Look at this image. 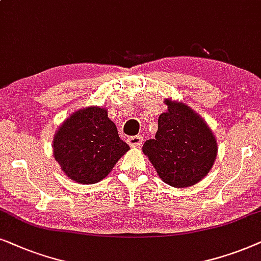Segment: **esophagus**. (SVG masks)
<instances>
[{"instance_id": "1", "label": "esophagus", "mask_w": 261, "mask_h": 261, "mask_svg": "<svg viewBox=\"0 0 261 261\" xmlns=\"http://www.w3.org/2000/svg\"><path fill=\"white\" fill-rule=\"evenodd\" d=\"M142 142H143V137H141V136H133V137L127 138L128 145L133 148H140L142 145Z\"/></svg>"}]
</instances>
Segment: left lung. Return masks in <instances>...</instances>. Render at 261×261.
<instances>
[{"label":"left lung","instance_id":"8db88e82","mask_svg":"<svg viewBox=\"0 0 261 261\" xmlns=\"http://www.w3.org/2000/svg\"><path fill=\"white\" fill-rule=\"evenodd\" d=\"M154 140L145 141L148 156L162 181L173 187L196 185L210 172L217 156L215 135L199 114L181 101L166 99Z\"/></svg>","mask_w":261,"mask_h":261}]
</instances>
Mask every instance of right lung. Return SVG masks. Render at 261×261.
Listing matches in <instances>:
<instances>
[{
	"label": "right lung",
	"instance_id": "add662e5",
	"mask_svg": "<svg viewBox=\"0 0 261 261\" xmlns=\"http://www.w3.org/2000/svg\"><path fill=\"white\" fill-rule=\"evenodd\" d=\"M130 147L120 140L107 110L85 107L65 119L54 137V155L69 179L99 182Z\"/></svg>",
	"mask_w": 261,
	"mask_h": 261
}]
</instances>
